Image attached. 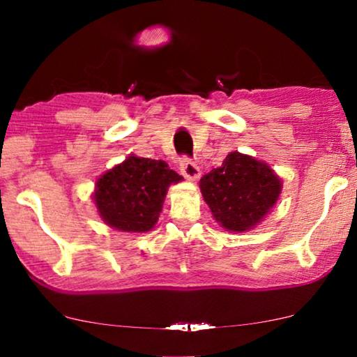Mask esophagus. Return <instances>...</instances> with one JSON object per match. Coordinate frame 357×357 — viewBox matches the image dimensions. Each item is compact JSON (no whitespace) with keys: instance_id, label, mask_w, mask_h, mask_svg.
<instances>
[{"instance_id":"1","label":"esophagus","mask_w":357,"mask_h":357,"mask_svg":"<svg viewBox=\"0 0 357 357\" xmlns=\"http://www.w3.org/2000/svg\"><path fill=\"white\" fill-rule=\"evenodd\" d=\"M180 172H182L185 178L192 180V182H195V180L199 178L198 164L195 162V160L188 159V158H183L182 160H180Z\"/></svg>"}]
</instances>
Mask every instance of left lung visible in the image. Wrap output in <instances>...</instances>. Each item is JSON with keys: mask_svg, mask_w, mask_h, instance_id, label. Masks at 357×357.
I'll return each instance as SVG.
<instances>
[{"mask_svg": "<svg viewBox=\"0 0 357 357\" xmlns=\"http://www.w3.org/2000/svg\"><path fill=\"white\" fill-rule=\"evenodd\" d=\"M204 202L219 226L231 232L250 231L280 198L282 182L270 165L237 151L199 180Z\"/></svg>", "mask_w": 357, "mask_h": 357, "instance_id": "8db88e82", "label": "left lung"}]
</instances>
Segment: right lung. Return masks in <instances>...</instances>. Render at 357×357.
I'll use <instances>...</instances> for the list:
<instances>
[{
	"mask_svg": "<svg viewBox=\"0 0 357 357\" xmlns=\"http://www.w3.org/2000/svg\"><path fill=\"white\" fill-rule=\"evenodd\" d=\"M183 177L164 160L128 155L100 175L94 203L105 224L123 232H148L155 226L167 190Z\"/></svg>",
	"mask_w": 357,
	"mask_h": 357,
	"instance_id": "right-lung-1",
	"label": "right lung"
}]
</instances>
